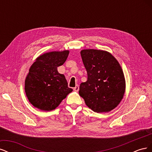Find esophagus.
I'll return each mask as SVG.
<instances>
[{
	"label": "esophagus",
	"mask_w": 152,
	"mask_h": 152,
	"mask_svg": "<svg viewBox=\"0 0 152 152\" xmlns=\"http://www.w3.org/2000/svg\"><path fill=\"white\" fill-rule=\"evenodd\" d=\"M73 90H74L76 92L79 91V86H78V85H76V86L74 87V88H73Z\"/></svg>",
	"instance_id": "34e87169"
}]
</instances>
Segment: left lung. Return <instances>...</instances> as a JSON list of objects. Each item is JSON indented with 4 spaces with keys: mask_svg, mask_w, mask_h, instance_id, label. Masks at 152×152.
Listing matches in <instances>:
<instances>
[{
    "mask_svg": "<svg viewBox=\"0 0 152 152\" xmlns=\"http://www.w3.org/2000/svg\"><path fill=\"white\" fill-rule=\"evenodd\" d=\"M80 54L87 80L80 84L79 95L94 112L111 111L125 93L126 81L120 64L105 50L83 49Z\"/></svg>",
    "mask_w": 152,
    "mask_h": 152,
    "instance_id": "1",
    "label": "left lung"
}]
</instances>
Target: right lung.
I'll return each instance as SVG.
<instances>
[{
  "label": "right lung",
  "mask_w": 152,
  "mask_h": 152,
  "mask_svg": "<svg viewBox=\"0 0 152 152\" xmlns=\"http://www.w3.org/2000/svg\"><path fill=\"white\" fill-rule=\"evenodd\" d=\"M68 54V50L44 53L30 66L25 90L35 107L44 111L54 110L73 91L68 87L65 77L57 70L66 61Z\"/></svg>",
  "instance_id": "right-lung-1"
}]
</instances>
